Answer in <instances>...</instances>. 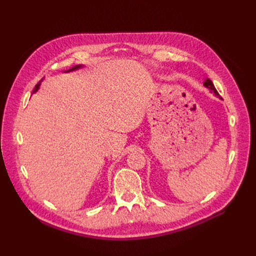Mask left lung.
<instances>
[{"instance_id": "1", "label": "left lung", "mask_w": 256, "mask_h": 256, "mask_svg": "<svg viewBox=\"0 0 256 256\" xmlns=\"http://www.w3.org/2000/svg\"><path fill=\"white\" fill-rule=\"evenodd\" d=\"M204 85L206 88H208L209 90H210V92H214V95H216V96H219V92H216V88H214V83L212 82V80H209V79H207L205 82H204Z\"/></svg>"}]
</instances>
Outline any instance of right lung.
<instances>
[{"mask_svg": "<svg viewBox=\"0 0 256 256\" xmlns=\"http://www.w3.org/2000/svg\"><path fill=\"white\" fill-rule=\"evenodd\" d=\"M80 67H82V65H78V66H74V68H72V69H69V70H67V72H72V70H76V69H78V68H80ZM38 86H40V83H38V84L36 85V86H35V88H34V90H33V92H36V90H38Z\"/></svg>", "mask_w": 256, "mask_h": 256, "instance_id": "1", "label": "right lung"}]
</instances>
